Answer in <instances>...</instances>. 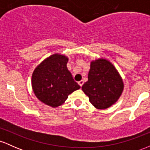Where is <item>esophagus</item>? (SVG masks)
<instances>
[{
	"instance_id": "obj_1",
	"label": "esophagus",
	"mask_w": 150,
	"mask_h": 150,
	"mask_svg": "<svg viewBox=\"0 0 150 150\" xmlns=\"http://www.w3.org/2000/svg\"><path fill=\"white\" fill-rule=\"evenodd\" d=\"M78 84H79V85H80V87H82V86L83 85V84H84V81H83V80H81V81H80V82H78Z\"/></svg>"
}]
</instances>
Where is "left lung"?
Segmentation results:
<instances>
[{"instance_id": "1", "label": "left lung", "mask_w": 150, "mask_h": 150, "mask_svg": "<svg viewBox=\"0 0 150 150\" xmlns=\"http://www.w3.org/2000/svg\"><path fill=\"white\" fill-rule=\"evenodd\" d=\"M94 107L106 109L116 103L123 89L122 78L115 67L105 59L91 63L88 81L82 87Z\"/></svg>"}]
</instances>
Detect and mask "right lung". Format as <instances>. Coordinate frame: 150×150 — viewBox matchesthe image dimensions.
Masks as SVG:
<instances>
[{"label": "right lung", "mask_w": 150, "mask_h": 150, "mask_svg": "<svg viewBox=\"0 0 150 150\" xmlns=\"http://www.w3.org/2000/svg\"><path fill=\"white\" fill-rule=\"evenodd\" d=\"M68 61L63 55H52L32 74V85L36 97L52 107L61 106L70 94L80 88L67 68Z\"/></svg>", "instance_id": "1"}]
</instances>
